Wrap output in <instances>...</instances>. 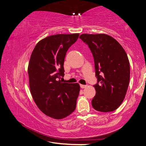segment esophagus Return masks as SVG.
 I'll return each mask as SVG.
<instances>
[{
    "label": "esophagus",
    "instance_id": "1",
    "mask_svg": "<svg viewBox=\"0 0 146 146\" xmlns=\"http://www.w3.org/2000/svg\"><path fill=\"white\" fill-rule=\"evenodd\" d=\"M80 88H86V85H83V84H80Z\"/></svg>",
    "mask_w": 146,
    "mask_h": 146
}]
</instances>
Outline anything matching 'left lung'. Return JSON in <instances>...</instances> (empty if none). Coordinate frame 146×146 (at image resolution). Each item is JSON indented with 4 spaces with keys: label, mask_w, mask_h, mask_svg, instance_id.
I'll return each instance as SVG.
<instances>
[{
    "label": "left lung",
    "mask_w": 146,
    "mask_h": 146,
    "mask_svg": "<svg viewBox=\"0 0 146 146\" xmlns=\"http://www.w3.org/2000/svg\"><path fill=\"white\" fill-rule=\"evenodd\" d=\"M90 49L95 62L97 84L91 104L100 112L113 111L124 100L129 86L130 66L122 46L108 35L82 34L79 36Z\"/></svg>",
    "instance_id": "left-lung-1"
}]
</instances>
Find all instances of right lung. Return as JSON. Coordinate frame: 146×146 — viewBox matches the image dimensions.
I'll list each match as a JSON object with an SVG mask.
<instances>
[{"label":"right lung","instance_id":"1","mask_svg":"<svg viewBox=\"0 0 146 146\" xmlns=\"http://www.w3.org/2000/svg\"><path fill=\"white\" fill-rule=\"evenodd\" d=\"M78 33L49 36L36 44L28 65L29 88L42 112L62 119L75 111L80 92L78 83L62 82L66 52L77 40Z\"/></svg>","mask_w":146,"mask_h":146}]
</instances>
